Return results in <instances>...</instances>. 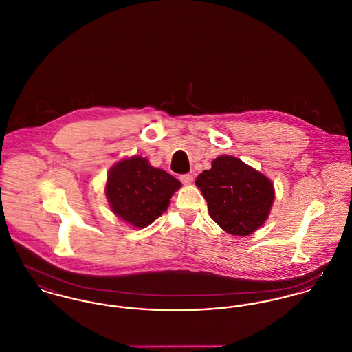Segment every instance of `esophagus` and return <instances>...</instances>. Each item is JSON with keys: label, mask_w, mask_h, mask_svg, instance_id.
I'll return each instance as SVG.
<instances>
[{"label": "esophagus", "mask_w": 352, "mask_h": 352, "mask_svg": "<svg viewBox=\"0 0 352 352\" xmlns=\"http://www.w3.org/2000/svg\"><path fill=\"white\" fill-rule=\"evenodd\" d=\"M179 179H181V182H182L184 185H190V184H192L194 177H192L191 174H185V175H181Z\"/></svg>", "instance_id": "obj_1"}]
</instances>
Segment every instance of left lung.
<instances>
[{
  "mask_svg": "<svg viewBox=\"0 0 352 352\" xmlns=\"http://www.w3.org/2000/svg\"><path fill=\"white\" fill-rule=\"evenodd\" d=\"M207 202L210 217L228 234L246 236L261 228L274 202L267 177L241 160L222 155L195 181Z\"/></svg>",
  "mask_w": 352,
  "mask_h": 352,
  "instance_id": "left-lung-1",
  "label": "left lung"
}]
</instances>
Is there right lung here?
<instances>
[{
  "instance_id": "obj_1",
  "label": "right lung",
  "mask_w": 352,
  "mask_h": 352,
  "mask_svg": "<svg viewBox=\"0 0 352 352\" xmlns=\"http://www.w3.org/2000/svg\"><path fill=\"white\" fill-rule=\"evenodd\" d=\"M181 182L142 157L118 162L109 171L106 197L116 215L134 228H146L165 211Z\"/></svg>"
}]
</instances>
